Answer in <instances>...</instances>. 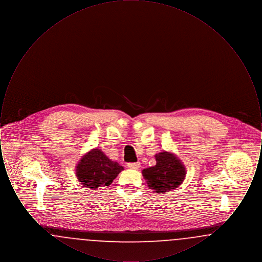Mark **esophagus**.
Wrapping results in <instances>:
<instances>
[{"instance_id":"esophagus-1","label":"esophagus","mask_w":262,"mask_h":262,"mask_svg":"<svg viewBox=\"0 0 262 262\" xmlns=\"http://www.w3.org/2000/svg\"><path fill=\"white\" fill-rule=\"evenodd\" d=\"M126 166L129 168V169H138L140 167V163H127Z\"/></svg>"}]
</instances>
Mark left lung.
<instances>
[{
    "mask_svg": "<svg viewBox=\"0 0 262 262\" xmlns=\"http://www.w3.org/2000/svg\"><path fill=\"white\" fill-rule=\"evenodd\" d=\"M156 165L142 171L147 185L156 193H165L179 187L186 177V168L178 157L163 151L155 155Z\"/></svg>",
    "mask_w": 262,
    "mask_h": 262,
    "instance_id": "obj_1",
    "label": "left lung"
}]
</instances>
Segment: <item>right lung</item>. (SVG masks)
Here are the masks:
<instances>
[{"instance_id": "right-lung-1", "label": "right lung", "mask_w": 262, "mask_h": 262, "mask_svg": "<svg viewBox=\"0 0 262 262\" xmlns=\"http://www.w3.org/2000/svg\"><path fill=\"white\" fill-rule=\"evenodd\" d=\"M124 168L110 160L98 148L86 153L76 166V177L84 187L98 189L109 187Z\"/></svg>"}]
</instances>
